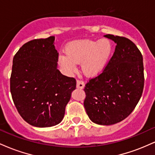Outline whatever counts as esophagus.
Wrapping results in <instances>:
<instances>
[{
    "instance_id": "34e87169",
    "label": "esophagus",
    "mask_w": 155,
    "mask_h": 155,
    "mask_svg": "<svg viewBox=\"0 0 155 155\" xmlns=\"http://www.w3.org/2000/svg\"><path fill=\"white\" fill-rule=\"evenodd\" d=\"M84 86H85L84 83L82 81L77 80V81H76V87L78 89H83L84 87Z\"/></svg>"
}]
</instances>
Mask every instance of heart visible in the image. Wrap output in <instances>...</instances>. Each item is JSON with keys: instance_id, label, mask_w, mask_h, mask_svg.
<instances>
[{"instance_id": "b5f03b06", "label": "heart", "mask_w": 155, "mask_h": 155, "mask_svg": "<svg viewBox=\"0 0 155 155\" xmlns=\"http://www.w3.org/2000/svg\"><path fill=\"white\" fill-rule=\"evenodd\" d=\"M112 49L111 42L107 38L75 41L67 46L66 54L60 55L59 62L69 71H75L77 64L81 63L84 74L93 76L100 74L106 66Z\"/></svg>"}]
</instances>
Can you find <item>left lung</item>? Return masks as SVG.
<instances>
[{"instance_id":"left-lung-1","label":"left lung","mask_w":155,"mask_h":155,"mask_svg":"<svg viewBox=\"0 0 155 155\" xmlns=\"http://www.w3.org/2000/svg\"><path fill=\"white\" fill-rule=\"evenodd\" d=\"M104 37L117 44L114 53L99 76L85 85L84 106L92 122L111 125L131 114L144 84L143 57L136 44L124 37Z\"/></svg>"}]
</instances>
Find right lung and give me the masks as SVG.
I'll return each instance as SVG.
<instances>
[{"instance_id":"1","label":"right lung","mask_w":155,"mask_h":155,"mask_svg":"<svg viewBox=\"0 0 155 155\" xmlns=\"http://www.w3.org/2000/svg\"><path fill=\"white\" fill-rule=\"evenodd\" d=\"M54 36L25 44L13 58L10 90L14 104L28 124L52 127L63 120L76 79L58 69Z\"/></svg>"}]
</instances>
